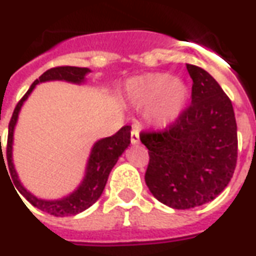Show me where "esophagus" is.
I'll return each mask as SVG.
<instances>
[{"label":"esophagus","mask_w":256,"mask_h":256,"mask_svg":"<svg viewBox=\"0 0 256 256\" xmlns=\"http://www.w3.org/2000/svg\"><path fill=\"white\" fill-rule=\"evenodd\" d=\"M130 141H132V144H133V145L138 144V142H140V130H138V126H137V124H134V126H133Z\"/></svg>","instance_id":"1"}]
</instances>
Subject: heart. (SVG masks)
<instances>
[{
  "label": "heart",
  "mask_w": 256,
  "mask_h": 256,
  "mask_svg": "<svg viewBox=\"0 0 256 256\" xmlns=\"http://www.w3.org/2000/svg\"><path fill=\"white\" fill-rule=\"evenodd\" d=\"M124 93L137 106H148V115L158 128L177 120L188 100L186 84L164 72L145 74L126 82Z\"/></svg>",
  "instance_id": "b5f03b06"
}]
</instances>
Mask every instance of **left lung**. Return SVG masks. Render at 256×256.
<instances>
[{
	"label": "left lung",
	"instance_id": "obj_1",
	"mask_svg": "<svg viewBox=\"0 0 256 256\" xmlns=\"http://www.w3.org/2000/svg\"><path fill=\"white\" fill-rule=\"evenodd\" d=\"M192 102L163 132L141 133L150 163L145 182L176 210L214 200L230 182L237 162V124L229 97L203 68L186 64Z\"/></svg>",
	"mask_w": 256,
	"mask_h": 256
}]
</instances>
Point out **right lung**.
<instances>
[{
    "mask_svg": "<svg viewBox=\"0 0 256 256\" xmlns=\"http://www.w3.org/2000/svg\"><path fill=\"white\" fill-rule=\"evenodd\" d=\"M89 72V68L70 67V66L50 68V70L45 71L40 78L32 82L30 89L27 90V93L23 96V98L18 102V106H16L14 111V115L10 118V122H9L6 159H8L9 172H10V177H12V181L14 184V188L18 189L20 194L28 203L32 204L34 207L40 208L41 211H45L48 214L54 215V216L76 215L84 211L86 208H89L92 204H94L100 198L101 193L106 188V180H108V176L111 172L112 167L116 164L118 159L120 158V155L130 145L132 126H123L118 133H115L111 137H106V138H101L97 142H94L93 148L90 150L82 182L79 184V186L74 192L64 196V198H58V200H45V198H36L32 193L28 192L23 186V184L20 182L19 176H18L16 168H14V159H12L14 128H16V123H18V118H19V112L22 110V106L24 104V101L28 98V96L31 94V92L34 90L36 84H42V82H49V80H66V82H70V84H84V76ZM0 158L1 160H4L2 150H1ZM4 164H5V162H4ZM5 168H6V166H5Z\"/></svg>",
    "mask_w": 256,
    "mask_h": 256,
    "instance_id": "obj_1",
    "label": "right lung"
}]
</instances>
